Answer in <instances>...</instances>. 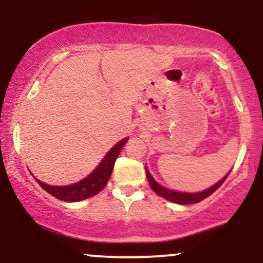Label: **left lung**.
I'll use <instances>...</instances> for the list:
<instances>
[{"instance_id": "left-lung-1", "label": "left lung", "mask_w": 263, "mask_h": 263, "mask_svg": "<svg viewBox=\"0 0 263 263\" xmlns=\"http://www.w3.org/2000/svg\"><path fill=\"white\" fill-rule=\"evenodd\" d=\"M228 176H229V174H226V176L222 178V179L220 180L218 184H215V185L211 186V188H209V189L204 190V192H200V193H179V192H174V190L163 188L162 185H159V184L157 183L155 179H153L152 176L149 174V172L146 170V177H147V179H148L149 186L152 188V190L156 193V194H158L159 197L167 199V200L172 201V203L183 204V205L194 204V203H199V201L204 200L205 198H208L209 195L213 194V193L215 192V190L218 189L219 186L225 182V179L228 178Z\"/></svg>"}]
</instances>
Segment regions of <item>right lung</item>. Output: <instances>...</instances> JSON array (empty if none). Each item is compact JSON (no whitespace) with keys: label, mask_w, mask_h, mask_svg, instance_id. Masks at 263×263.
I'll return each instance as SVG.
<instances>
[{"label":"right lung","mask_w":263,"mask_h":263,"mask_svg":"<svg viewBox=\"0 0 263 263\" xmlns=\"http://www.w3.org/2000/svg\"><path fill=\"white\" fill-rule=\"evenodd\" d=\"M127 141L128 138H125V140L120 141L119 143L115 144L112 148L110 149V152L102 159L99 167L89 177L80 180V182L65 186H52L45 183L39 182L38 179L35 180H37V183L45 192H48L50 195L59 199V200L80 201L84 200V199L91 198L105 188V185L107 184V180L110 179L111 173H112L115 162H116L122 147L125 146Z\"/></svg>","instance_id":"add662e5"}]
</instances>
